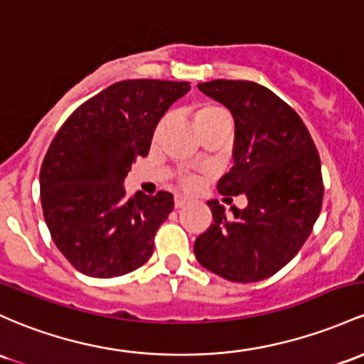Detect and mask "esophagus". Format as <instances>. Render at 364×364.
Here are the masks:
<instances>
[{
	"instance_id": "obj_1",
	"label": "esophagus",
	"mask_w": 364,
	"mask_h": 364,
	"mask_svg": "<svg viewBox=\"0 0 364 364\" xmlns=\"http://www.w3.org/2000/svg\"><path fill=\"white\" fill-rule=\"evenodd\" d=\"M186 205H188V198L179 197V195L174 198V207H176V209H185Z\"/></svg>"
}]
</instances>
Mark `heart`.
Returning a JSON list of instances; mask_svg holds the SVG:
<instances>
[{"instance_id": "b5f03b06", "label": "heart", "mask_w": 364, "mask_h": 364, "mask_svg": "<svg viewBox=\"0 0 364 364\" xmlns=\"http://www.w3.org/2000/svg\"><path fill=\"white\" fill-rule=\"evenodd\" d=\"M191 115H193L195 127H197L198 131L214 126V124L221 121H226L228 119L226 112L219 105H215V103H210V102H202V103H197V105H193V109H191ZM183 185L190 190L195 188V186L198 185V178L190 176V178H186L185 181H183Z\"/></svg>"}]
</instances>
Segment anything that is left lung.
<instances>
[{
	"label": "left lung",
	"instance_id": "left-lung-1",
	"mask_svg": "<svg viewBox=\"0 0 364 364\" xmlns=\"http://www.w3.org/2000/svg\"><path fill=\"white\" fill-rule=\"evenodd\" d=\"M198 90L235 121L233 167L219 179V193H243L249 203L226 214L218 200L207 202L214 223L195 240V257L230 282H261L292 261L316 223L323 200L318 150L297 112L267 87L218 79Z\"/></svg>",
	"mask_w": 364,
	"mask_h": 364
}]
</instances>
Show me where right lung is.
Here are the masks:
<instances>
[{"instance_id": "right-lung-1", "label": "right lung", "mask_w": 364, "mask_h": 364, "mask_svg": "<svg viewBox=\"0 0 364 364\" xmlns=\"http://www.w3.org/2000/svg\"><path fill=\"white\" fill-rule=\"evenodd\" d=\"M190 82L129 79L82 103L60 127L39 173L43 214L51 238L82 274L114 278L145 264L155 231L174 209L159 191L126 197L124 178L167 109Z\"/></svg>"}]
</instances>
